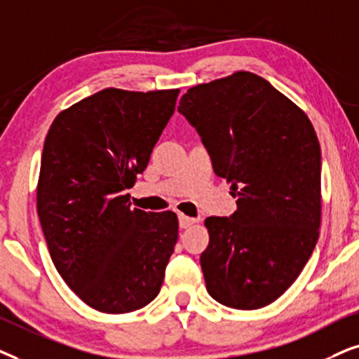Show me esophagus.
Returning a JSON list of instances; mask_svg holds the SVG:
<instances>
[{"instance_id": "esophagus-1", "label": "esophagus", "mask_w": 359, "mask_h": 359, "mask_svg": "<svg viewBox=\"0 0 359 359\" xmlns=\"http://www.w3.org/2000/svg\"><path fill=\"white\" fill-rule=\"evenodd\" d=\"M194 223H195V219H194V218L185 217V215H179V226L182 228V229H185V228H190V226H192Z\"/></svg>"}]
</instances>
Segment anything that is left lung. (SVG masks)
<instances>
[{
    "instance_id": "left-lung-1",
    "label": "left lung",
    "mask_w": 359,
    "mask_h": 359,
    "mask_svg": "<svg viewBox=\"0 0 359 359\" xmlns=\"http://www.w3.org/2000/svg\"><path fill=\"white\" fill-rule=\"evenodd\" d=\"M177 109L238 198L229 218L205 219L208 294L231 309L266 307L294 284L318 241L322 154L312 123L251 72L192 87Z\"/></svg>"
}]
</instances>
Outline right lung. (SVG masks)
Masks as SVG:
<instances>
[{
    "instance_id": "right-lung-1",
    "label": "right lung",
    "mask_w": 359,
    "mask_h": 359,
    "mask_svg": "<svg viewBox=\"0 0 359 359\" xmlns=\"http://www.w3.org/2000/svg\"><path fill=\"white\" fill-rule=\"evenodd\" d=\"M179 90L104 88L57 114L46 136L37 215L55 269L90 307L142 309L179 236L172 212L131 210L124 190L149 162Z\"/></svg>"
}]
</instances>
